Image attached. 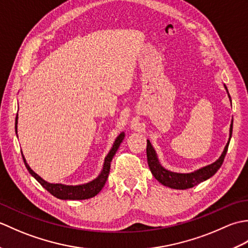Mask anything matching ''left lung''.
<instances>
[{
    "label": "left lung",
    "mask_w": 248,
    "mask_h": 248,
    "mask_svg": "<svg viewBox=\"0 0 248 248\" xmlns=\"http://www.w3.org/2000/svg\"><path fill=\"white\" fill-rule=\"evenodd\" d=\"M226 91L228 93V89L224 85ZM229 96V93H228ZM230 98V96H229ZM231 135H232V123H231L230 125V134H229V140L227 145L225 146V149L223 151L222 155H220L218 159L215 161L214 163L210 165L204 166L202 168H199V170H195L193 172H188V173H180V172H172L170 170H165L163 167L159 159H157V155L155 154V150L154 149L150 141L147 140V161H148V165L150 168V171L152 172V175L156 179L157 181L162 183L163 186L171 187V188H177V189H186L189 187H193L195 186H197L200 182L205 181L207 179L211 178L215 172H217L219 167L222 166L225 155L227 154L228 150V146H229V141L231 139Z\"/></svg>",
    "instance_id": "8db88e82"
}]
</instances>
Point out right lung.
<instances>
[{"label": "right lung", "instance_id": "right-lung-1", "mask_svg": "<svg viewBox=\"0 0 248 248\" xmlns=\"http://www.w3.org/2000/svg\"><path fill=\"white\" fill-rule=\"evenodd\" d=\"M17 124H18V113H17V117H16V124H15L16 133H17ZM124 132H121L117 136V139L115 140L112 149L109 150L108 155L105 156L104 163H103V168H102L101 172H100V175L96 179H93V181L85 183V184H80V186H65V184H61V183H49V182L45 181L43 178L37 175V173L29 166L22 152H21V155H22L24 164H25L26 168H28V170L31 175L33 176L36 180L38 181L41 186H43L46 189V191L53 195V196H55L56 198L64 199V200H66V199H69V200L88 199V198L96 196V195L100 191H101L102 187L104 186V184H105V182H107L108 173H109L110 162H112L115 154L117 152L121 141L124 140Z\"/></svg>", "mask_w": 248, "mask_h": 248}]
</instances>
